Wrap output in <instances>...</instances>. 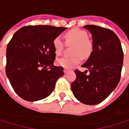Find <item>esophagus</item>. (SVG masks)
<instances>
[{"mask_svg":"<svg viewBox=\"0 0 129 129\" xmlns=\"http://www.w3.org/2000/svg\"><path fill=\"white\" fill-rule=\"evenodd\" d=\"M63 72H64V73H67L69 72V70H67V69H64V70H63Z\"/></svg>","mask_w":129,"mask_h":129,"instance_id":"esophagus-1","label":"esophagus"}]
</instances>
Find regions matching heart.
Returning a JSON list of instances; mask_svg holds the SVG:
<instances>
[{
	"label": "heart",
	"instance_id": "b5f03b06",
	"mask_svg": "<svg viewBox=\"0 0 129 129\" xmlns=\"http://www.w3.org/2000/svg\"><path fill=\"white\" fill-rule=\"evenodd\" d=\"M65 40L67 45H74L72 49V56H62L56 59V65L66 69H72L80 62L83 57L87 58L91 53L93 45L88 39L87 33L80 28H73L65 34ZM54 50L57 55L62 52L65 43L61 37L57 36L53 41Z\"/></svg>",
	"mask_w": 129,
	"mask_h": 129
}]
</instances>
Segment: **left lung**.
<instances>
[{"instance_id":"1","label":"left lung","mask_w":129,"mask_h":129,"mask_svg":"<svg viewBox=\"0 0 129 129\" xmlns=\"http://www.w3.org/2000/svg\"><path fill=\"white\" fill-rule=\"evenodd\" d=\"M92 35L93 51L82 67L76 70L71 84L73 95L80 102L95 105L105 100L119 83L123 64V50L116 34L93 24L85 25Z\"/></svg>"}]
</instances>
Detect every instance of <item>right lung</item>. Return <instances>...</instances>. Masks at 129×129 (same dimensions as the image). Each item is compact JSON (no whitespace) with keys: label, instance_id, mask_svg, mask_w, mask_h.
<instances>
[{"label":"right lung","instance_id":"obj_1","mask_svg":"<svg viewBox=\"0 0 129 129\" xmlns=\"http://www.w3.org/2000/svg\"><path fill=\"white\" fill-rule=\"evenodd\" d=\"M66 29L51 25L21 28L9 42L6 74L14 90L22 99L36 101L52 92L63 68L53 65V41Z\"/></svg>","mask_w":129,"mask_h":129}]
</instances>
